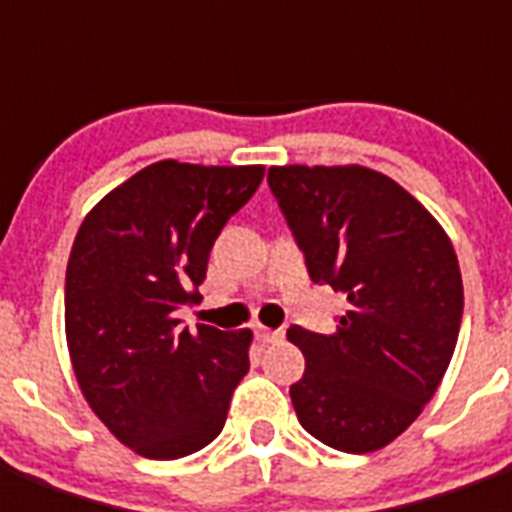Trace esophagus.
Returning <instances> with one entry per match:
<instances>
[{"instance_id":"esophagus-1","label":"esophagus","mask_w":512,"mask_h":512,"mask_svg":"<svg viewBox=\"0 0 512 512\" xmlns=\"http://www.w3.org/2000/svg\"><path fill=\"white\" fill-rule=\"evenodd\" d=\"M255 340H257V342H263V345H268V342L281 340V332H279V329H265V327H257V329H255Z\"/></svg>"}]
</instances>
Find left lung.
I'll return each instance as SVG.
<instances>
[{
  "mask_svg": "<svg viewBox=\"0 0 512 512\" xmlns=\"http://www.w3.org/2000/svg\"><path fill=\"white\" fill-rule=\"evenodd\" d=\"M268 185L311 281L348 297L335 335L287 332L305 356L289 388L321 444L377 452L444 380L462 321V276L438 220L396 180L361 164L271 167Z\"/></svg>",
  "mask_w": 512,
  "mask_h": 512,
  "instance_id": "left-lung-1",
  "label": "left lung"
}]
</instances>
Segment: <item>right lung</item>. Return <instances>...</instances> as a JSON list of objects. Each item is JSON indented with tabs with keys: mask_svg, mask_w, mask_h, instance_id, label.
<instances>
[{
	"mask_svg": "<svg viewBox=\"0 0 512 512\" xmlns=\"http://www.w3.org/2000/svg\"><path fill=\"white\" fill-rule=\"evenodd\" d=\"M263 164H148L79 225L66 268V342L90 409L124 446L177 460L212 444L249 372L252 332L199 324L212 244L263 180Z\"/></svg>",
	"mask_w": 512,
	"mask_h": 512,
	"instance_id": "right-lung-1",
	"label": "right lung"
}]
</instances>
